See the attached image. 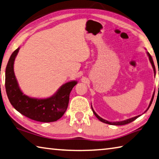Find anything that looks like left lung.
Wrapping results in <instances>:
<instances>
[{
  "mask_svg": "<svg viewBox=\"0 0 159 159\" xmlns=\"http://www.w3.org/2000/svg\"><path fill=\"white\" fill-rule=\"evenodd\" d=\"M147 55H148V57H149V59L150 63H151L152 66V67H153V69H154V75H156V69H155V66H154V61H153L152 57H151V55L149 54V52H147ZM158 88H159V85H158ZM154 93H153V96H152V97L151 101H150V102H149V106H148V107H147V109L146 110V111H145V112H146L147 111L149 110V107L151 106V105H152V101H153V99H154ZM91 109H92V110H93V112L94 115H95V116H96L97 118H98V119H99L100 121H102V122H103V123H105V124H110V125H116V126H120V125H125V124H129V123H130V122H132V121H134V120H135V119H137V118H138L139 116H141V115H138V116H134V117H132V118H130V119H126V120L121 121H113V122H110V121H107V120H105V119H102V118H101V116H99L98 115H97V114L95 112V111L93 110V109L92 106H91Z\"/></svg>",
  "mask_w": 159,
  "mask_h": 159,
  "instance_id": "1",
  "label": "left lung"
}]
</instances>
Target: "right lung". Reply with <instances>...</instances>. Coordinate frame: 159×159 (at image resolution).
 <instances>
[{"label": "right lung", "mask_w": 159, "mask_h": 159, "mask_svg": "<svg viewBox=\"0 0 159 159\" xmlns=\"http://www.w3.org/2000/svg\"><path fill=\"white\" fill-rule=\"evenodd\" d=\"M16 49L11 55L5 70V89L11 105L19 113L33 120L40 122L56 121L62 116L68 108L70 91L77 81L63 84L52 96L39 99L24 94L19 87L14 72V62L19 52Z\"/></svg>", "instance_id": "obj_1"}]
</instances>
